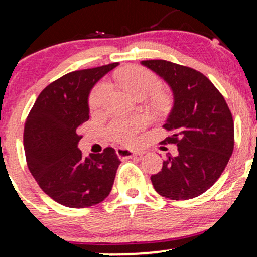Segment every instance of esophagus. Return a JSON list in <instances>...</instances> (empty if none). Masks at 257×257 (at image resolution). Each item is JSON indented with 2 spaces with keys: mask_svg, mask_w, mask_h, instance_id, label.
Wrapping results in <instances>:
<instances>
[{
  "mask_svg": "<svg viewBox=\"0 0 257 257\" xmlns=\"http://www.w3.org/2000/svg\"><path fill=\"white\" fill-rule=\"evenodd\" d=\"M144 153H145V151H141V150H129V149H124V147H119V149H117V155H118V157H122V158L141 157Z\"/></svg>",
  "mask_w": 257,
  "mask_h": 257,
  "instance_id": "esophagus-1",
  "label": "esophagus"
}]
</instances>
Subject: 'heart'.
Listing matches in <instances>:
<instances>
[{
	"label": "heart",
	"mask_w": 257,
	"mask_h": 257,
	"mask_svg": "<svg viewBox=\"0 0 257 257\" xmlns=\"http://www.w3.org/2000/svg\"><path fill=\"white\" fill-rule=\"evenodd\" d=\"M119 79L125 89L131 91L135 98L147 96L159 88V81L155 73L143 67H129L120 72ZM110 90L111 85L107 81L100 82L94 87L89 96V107L91 110H99L104 106ZM145 119L140 117L114 119L108 125L107 135L112 140L118 143L131 144L134 141L138 132L145 126Z\"/></svg>",
	"instance_id": "1"
}]
</instances>
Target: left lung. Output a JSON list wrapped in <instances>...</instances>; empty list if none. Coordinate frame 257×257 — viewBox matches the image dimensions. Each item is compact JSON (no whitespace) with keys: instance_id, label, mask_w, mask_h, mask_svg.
<instances>
[{"instance_id":"left-lung-1","label":"left lung","mask_w":257,"mask_h":257,"mask_svg":"<svg viewBox=\"0 0 257 257\" xmlns=\"http://www.w3.org/2000/svg\"><path fill=\"white\" fill-rule=\"evenodd\" d=\"M173 91L174 104L162 143L176 144L178 156H168L151 176L156 192L173 200L198 197L213 186L231 158L234 124L225 99L203 73L167 60H144Z\"/></svg>"}]
</instances>
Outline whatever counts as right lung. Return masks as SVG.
Wrapping results in <instances>:
<instances>
[{
	"instance_id": "right-lung-1",
	"label": "right lung",
	"mask_w": 257,
	"mask_h": 257,
	"mask_svg": "<svg viewBox=\"0 0 257 257\" xmlns=\"http://www.w3.org/2000/svg\"><path fill=\"white\" fill-rule=\"evenodd\" d=\"M118 63L64 75L41 91L25 122L30 173L46 194L67 208L99 204L112 190L120 161L112 147L83 157L78 126L89 119L90 90Z\"/></svg>"
}]
</instances>
